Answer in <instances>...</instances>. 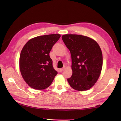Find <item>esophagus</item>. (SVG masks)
<instances>
[{
    "mask_svg": "<svg viewBox=\"0 0 121 121\" xmlns=\"http://www.w3.org/2000/svg\"><path fill=\"white\" fill-rule=\"evenodd\" d=\"M65 67H63L62 68H61V69H60V72H62V71L65 70Z\"/></svg>",
    "mask_w": 121,
    "mask_h": 121,
    "instance_id": "esophagus-1",
    "label": "esophagus"
}]
</instances>
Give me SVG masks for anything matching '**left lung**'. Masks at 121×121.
<instances>
[{
	"label": "left lung",
	"instance_id": "8db88e82",
	"mask_svg": "<svg viewBox=\"0 0 121 121\" xmlns=\"http://www.w3.org/2000/svg\"><path fill=\"white\" fill-rule=\"evenodd\" d=\"M62 39L71 56L73 74L67 79L69 85L77 91L89 90L97 82L102 70V54L99 44L81 35H63Z\"/></svg>",
	"mask_w": 121,
	"mask_h": 121
}]
</instances>
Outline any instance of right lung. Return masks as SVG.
<instances>
[{"instance_id": "add662e5", "label": "right lung", "mask_w": 121, "mask_h": 121, "mask_svg": "<svg viewBox=\"0 0 121 121\" xmlns=\"http://www.w3.org/2000/svg\"><path fill=\"white\" fill-rule=\"evenodd\" d=\"M60 37V34L36 37L28 40L22 48L20 70L24 81L32 89H46L58 73L53 67L50 52Z\"/></svg>"}]
</instances>
